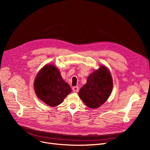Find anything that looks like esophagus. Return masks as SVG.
Returning <instances> with one entry per match:
<instances>
[{
  "mask_svg": "<svg viewBox=\"0 0 150 150\" xmlns=\"http://www.w3.org/2000/svg\"><path fill=\"white\" fill-rule=\"evenodd\" d=\"M72 91L74 92H78L79 91V87L78 86H74V87L72 88Z\"/></svg>",
  "mask_w": 150,
  "mask_h": 150,
  "instance_id": "1",
  "label": "esophagus"
}]
</instances>
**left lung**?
I'll use <instances>...</instances> for the list:
<instances>
[{
  "label": "left lung",
  "instance_id": "left-lung-1",
  "mask_svg": "<svg viewBox=\"0 0 150 150\" xmlns=\"http://www.w3.org/2000/svg\"><path fill=\"white\" fill-rule=\"evenodd\" d=\"M112 79L108 68L101 66L91 74L79 91V96L86 106L98 108L106 101L112 90Z\"/></svg>",
  "mask_w": 150,
  "mask_h": 150
}]
</instances>
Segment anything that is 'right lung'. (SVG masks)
I'll use <instances>...</instances> for the list:
<instances>
[{
    "label": "right lung",
    "instance_id": "1",
    "mask_svg": "<svg viewBox=\"0 0 150 150\" xmlns=\"http://www.w3.org/2000/svg\"><path fill=\"white\" fill-rule=\"evenodd\" d=\"M34 88L40 100L51 107L62 103L72 91L62 79L58 68L52 64H46L39 71L34 80Z\"/></svg>",
    "mask_w": 150,
    "mask_h": 150
}]
</instances>
